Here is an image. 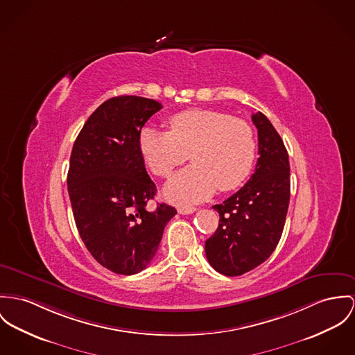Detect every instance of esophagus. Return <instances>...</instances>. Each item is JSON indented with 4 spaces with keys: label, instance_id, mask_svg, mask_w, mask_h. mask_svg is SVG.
Wrapping results in <instances>:
<instances>
[{
    "label": "esophagus",
    "instance_id": "1",
    "mask_svg": "<svg viewBox=\"0 0 355 355\" xmlns=\"http://www.w3.org/2000/svg\"><path fill=\"white\" fill-rule=\"evenodd\" d=\"M177 211L181 215H191V214L197 211V208L196 207H188V205H181V207L177 208Z\"/></svg>",
    "mask_w": 355,
    "mask_h": 355
}]
</instances>
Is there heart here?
<instances>
[{"label": "heart", "mask_w": 355, "mask_h": 355, "mask_svg": "<svg viewBox=\"0 0 355 355\" xmlns=\"http://www.w3.org/2000/svg\"><path fill=\"white\" fill-rule=\"evenodd\" d=\"M170 131L144 127L139 150L150 170L168 177L191 157V167L177 173L164 187V196L177 204L198 202L221 191L239 188L255 158L252 128L242 119L212 110H188L167 120Z\"/></svg>", "instance_id": "heart-1"}]
</instances>
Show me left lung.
I'll use <instances>...</instances> for the list:
<instances>
[{
    "mask_svg": "<svg viewBox=\"0 0 355 355\" xmlns=\"http://www.w3.org/2000/svg\"><path fill=\"white\" fill-rule=\"evenodd\" d=\"M258 130V162L242 189L218 211L216 232L205 242V254L218 273L234 277L263 263L278 245L291 198L288 151L270 120L261 112L251 116Z\"/></svg>",
    "mask_w": 355,
    "mask_h": 355,
    "instance_id": "left-lung-1",
    "label": "left lung"
}]
</instances>
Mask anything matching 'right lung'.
<instances>
[{
  "instance_id": "right-lung-1",
  "label": "right lung",
  "mask_w": 355,
  "mask_h": 355,
  "mask_svg": "<svg viewBox=\"0 0 355 355\" xmlns=\"http://www.w3.org/2000/svg\"><path fill=\"white\" fill-rule=\"evenodd\" d=\"M162 108L151 98L119 96L94 110L76 139L67 191L82 242L110 272H141L155 257L164 227L177 211L147 202L157 187L139 150V134Z\"/></svg>"
}]
</instances>
